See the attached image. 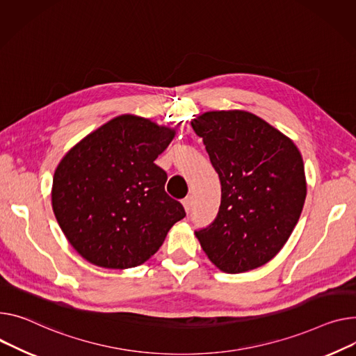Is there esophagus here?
<instances>
[{"label":"esophagus","instance_id":"34e87169","mask_svg":"<svg viewBox=\"0 0 356 356\" xmlns=\"http://www.w3.org/2000/svg\"><path fill=\"white\" fill-rule=\"evenodd\" d=\"M183 206H184V210H186V213H188L192 210V204H193V197L192 196H187L183 202Z\"/></svg>","mask_w":356,"mask_h":356}]
</instances>
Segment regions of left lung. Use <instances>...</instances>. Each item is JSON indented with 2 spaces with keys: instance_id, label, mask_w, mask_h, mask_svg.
I'll return each instance as SVG.
<instances>
[{
  "instance_id": "obj_1",
  "label": "left lung",
  "mask_w": 356,
  "mask_h": 356,
  "mask_svg": "<svg viewBox=\"0 0 356 356\" xmlns=\"http://www.w3.org/2000/svg\"><path fill=\"white\" fill-rule=\"evenodd\" d=\"M222 184L218 218L196 238L226 273L264 266L285 246L306 199L303 160L293 141L245 110L193 118Z\"/></svg>"
}]
</instances>
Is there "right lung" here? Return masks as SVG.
I'll return each instance as SVG.
<instances>
[{
  "label": "right lung",
  "mask_w": 356,
  "mask_h": 356,
  "mask_svg": "<svg viewBox=\"0 0 356 356\" xmlns=\"http://www.w3.org/2000/svg\"><path fill=\"white\" fill-rule=\"evenodd\" d=\"M176 129L123 114L87 134L60 160L53 177L56 219L77 253L106 269L145 264L186 213L164 191L154 160Z\"/></svg>",
  "instance_id": "obj_1"
}]
</instances>
